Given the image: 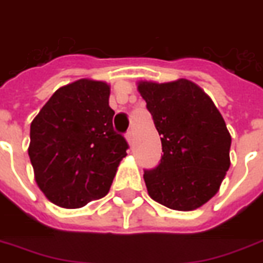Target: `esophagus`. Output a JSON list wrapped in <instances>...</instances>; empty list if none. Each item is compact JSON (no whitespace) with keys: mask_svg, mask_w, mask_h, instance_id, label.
<instances>
[{"mask_svg":"<svg viewBox=\"0 0 263 263\" xmlns=\"http://www.w3.org/2000/svg\"><path fill=\"white\" fill-rule=\"evenodd\" d=\"M126 140H127V143H129L130 147H132V145H133V143H134L133 130H130V132H127V133H126Z\"/></svg>","mask_w":263,"mask_h":263,"instance_id":"34e87169","label":"esophagus"}]
</instances>
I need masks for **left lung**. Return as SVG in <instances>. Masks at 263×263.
<instances>
[{"instance_id":"obj_1","label":"left lung","mask_w":263,"mask_h":263,"mask_svg":"<svg viewBox=\"0 0 263 263\" xmlns=\"http://www.w3.org/2000/svg\"><path fill=\"white\" fill-rule=\"evenodd\" d=\"M139 91L161 136V162L144 171L149 197L176 211L208 202L230 167L232 137L212 100L195 83L140 82Z\"/></svg>"}]
</instances>
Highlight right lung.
Returning <instances> with one entry per match:
<instances>
[{
  "label": "right lung",
  "instance_id": "1",
  "mask_svg": "<svg viewBox=\"0 0 263 263\" xmlns=\"http://www.w3.org/2000/svg\"><path fill=\"white\" fill-rule=\"evenodd\" d=\"M109 86L80 79L52 94L30 124L29 157L45 197L82 208L108 194L129 144L114 130Z\"/></svg>",
  "mask_w": 263,
  "mask_h": 263
}]
</instances>
